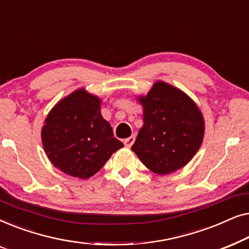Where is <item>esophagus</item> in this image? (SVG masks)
Wrapping results in <instances>:
<instances>
[{"label": "esophagus", "mask_w": 249, "mask_h": 249, "mask_svg": "<svg viewBox=\"0 0 249 249\" xmlns=\"http://www.w3.org/2000/svg\"><path fill=\"white\" fill-rule=\"evenodd\" d=\"M135 136H130V137H128V138H125L124 141V144L127 146V147H131L132 146V144H134L135 142Z\"/></svg>", "instance_id": "34e87169"}]
</instances>
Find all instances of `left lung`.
I'll return each instance as SVG.
<instances>
[{
	"mask_svg": "<svg viewBox=\"0 0 249 249\" xmlns=\"http://www.w3.org/2000/svg\"><path fill=\"white\" fill-rule=\"evenodd\" d=\"M139 102L144 107V125L131 149L158 175L181 169L203 142L204 120L198 107L185 93L163 81Z\"/></svg>",
	"mask_w": 249,
	"mask_h": 249,
	"instance_id": "obj_1",
	"label": "left lung"
}]
</instances>
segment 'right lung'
Wrapping results in <instances>:
<instances>
[{"label":"right lung","instance_id":"1","mask_svg":"<svg viewBox=\"0 0 249 249\" xmlns=\"http://www.w3.org/2000/svg\"><path fill=\"white\" fill-rule=\"evenodd\" d=\"M100 102L79 89L59 102L47 115L42 129L44 149L53 165L67 175L89 178L124 147L102 117Z\"/></svg>","mask_w":249,"mask_h":249}]
</instances>
